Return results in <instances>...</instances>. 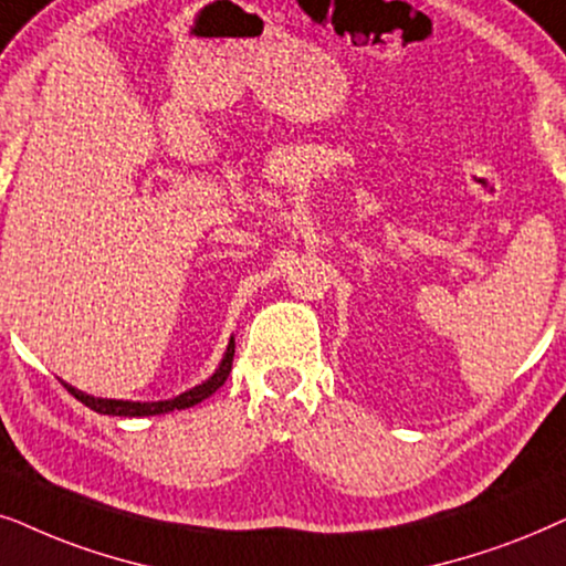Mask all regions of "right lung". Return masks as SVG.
<instances>
[{
	"label": "right lung",
	"mask_w": 566,
	"mask_h": 566,
	"mask_svg": "<svg viewBox=\"0 0 566 566\" xmlns=\"http://www.w3.org/2000/svg\"><path fill=\"white\" fill-rule=\"evenodd\" d=\"M232 357H235V338H230L228 344V352H224V357L220 361V367H217L214 375L209 380L201 382V386H193L191 390H186V394H180L176 398H170V401H116V398H95V396H87L82 394V390L66 386L64 388L70 390V394L77 398L80 403H85L87 409H93L97 413H108V417H155V413H168V411H176V409H188V406H196L201 403L205 398H209L214 394L217 388L224 386V380H228V375L232 370Z\"/></svg>",
	"instance_id": "right-lung-1"
}]
</instances>
